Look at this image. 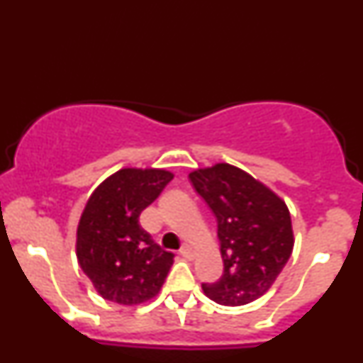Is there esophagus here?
I'll use <instances>...</instances> for the list:
<instances>
[{"label": "esophagus", "mask_w": 363, "mask_h": 363, "mask_svg": "<svg viewBox=\"0 0 363 363\" xmlns=\"http://www.w3.org/2000/svg\"><path fill=\"white\" fill-rule=\"evenodd\" d=\"M181 254H182V257H186V259H189V260H194V259H195V255H196V250L190 247L189 245H186V246H182V249H181Z\"/></svg>", "instance_id": "obj_1"}]
</instances>
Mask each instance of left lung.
I'll return each instance as SVG.
<instances>
[{"label": "left lung", "instance_id": "1", "mask_svg": "<svg viewBox=\"0 0 363 363\" xmlns=\"http://www.w3.org/2000/svg\"><path fill=\"white\" fill-rule=\"evenodd\" d=\"M217 219L223 274L203 292L223 306H241L268 292L294 249L286 201L265 184L230 163L189 174Z\"/></svg>", "mask_w": 363, "mask_h": 363}]
</instances>
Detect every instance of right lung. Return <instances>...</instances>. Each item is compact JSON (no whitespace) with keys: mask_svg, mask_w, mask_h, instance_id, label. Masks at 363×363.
Here are the masks:
<instances>
[{"mask_svg":"<svg viewBox=\"0 0 363 363\" xmlns=\"http://www.w3.org/2000/svg\"><path fill=\"white\" fill-rule=\"evenodd\" d=\"M173 176L160 168H122L87 200L77 225L76 255L104 300L136 306L160 292L174 255L143 230L140 214Z\"/></svg>","mask_w":363,"mask_h":363,"instance_id":"right-lung-1","label":"right lung"}]
</instances>
